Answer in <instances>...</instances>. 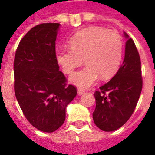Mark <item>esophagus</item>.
<instances>
[{
	"label": "esophagus",
	"mask_w": 155,
	"mask_h": 155,
	"mask_svg": "<svg viewBox=\"0 0 155 155\" xmlns=\"http://www.w3.org/2000/svg\"><path fill=\"white\" fill-rule=\"evenodd\" d=\"M77 92H78V94H79V95H81V94H83L84 93V91H83L82 89H78Z\"/></svg>",
	"instance_id": "obj_1"
}]
</instances>
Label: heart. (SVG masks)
I'll list each match as a JSON object with an SVG mask.
<instances>
[{
  "mask_svg": "<svg viewBox=\"0 0 155 155\" xmlns=\"http://www.w3.org/2000/svg\"><path fill=\"white\" fill-rule=\"evenodd\" d=\"M69 48L58 49L57 63L64 74H71L84 60L86 66L70 78L71 83L88 88L101 76L111 78L120 68L123 55V41L119 33L99 26L84 29L69 41Z\"/></svg>",
  "mask_w": 155,
  "mask_h": 155,
  "instance_id": "1",
  "label": "heart"
}]
</instances>
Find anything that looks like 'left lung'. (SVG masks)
I'll use <instances>...</instances> for the list:
<instances>
[{
    "instance_id": "8db88e82",
    "label": "left lung",
    "mask_w": 155,
    "mask_h": 155,
    "mask_svg": "<svg viewBox=\"0 0 155 155\" xmlns=\"http://www.w3.org/2000/svg\"><path fill=\"white\" fill-rule=\"evenodd\" d=\"M127 39L123 64L114 77L95 91V110L93 120L103 131L120 129L133 114L142 91L141 62L134 42L124 32Z\"/></svg>"
}]
</instances>
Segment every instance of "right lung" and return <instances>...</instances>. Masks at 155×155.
I'll return each mask as SVG.
<instances>
[{
  "label": "right lung",
  "instance_id": "obj_1",
  "mask_svg": "<svg viewBox=\"0 0 155 155\" xmlns=\"http://www.w3.org/2000/svg\"><path fill=\"white\" fill-rule=\"evenodd\" d=\"M59 23H43L20 41L14 60V89L23 114L37 130L51 133L65 120V109L77 94L66 84L55 57Z\"/></svg>",
  "mask_w": 155,
  "mask_h": 155
}]
</instances>
